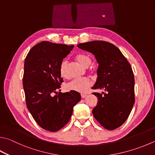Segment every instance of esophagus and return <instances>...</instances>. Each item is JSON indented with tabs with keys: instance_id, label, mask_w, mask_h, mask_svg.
<instances>
[{
	"instance_id": "esophagus-1",
	"label": "esophagus",
	"mask_w": 155,
	"mask_h": 155,
	"mask_svg": "<svg viewBox=\"0 0 155 155\" xmlns=\"http://www.w3.org/2000/svg\"><path fill=\"white\" fill-rule=\"evenodd\" d=\"M86 97H87V95H85V94H81V97H82V98H85Z\"/></svg>"
}]
</instances>
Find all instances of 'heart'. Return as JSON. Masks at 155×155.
Here are the masks:
<instances>
[{
  "instance_id": "b5f03b06",
  "label": "heart",
  "mask_w": 155,
  "mask_h": 155,
  "mask_svg": "<svg viewBox=\"0 0 155 155\" xmlns=\"http://www.w3.org/2000/svg\"><path fill=\"white\" fill-rule=\"evenodd\" d=\"M76 60L81 65L87 67L90 65L91 60L89 55L84 53H79L76 55ZM60 71L61 77L66 78L68 77V63L66 60L62 61L60 64ZM91 82L88 78H75L69 82L66 85V89L68 91H73L79 93H85L91 86Z\"/></svg>"
}]
</instances>
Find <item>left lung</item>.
<instances>
[{"instance_id": "obj_1", "label": "left lung", "mask_w": 155, "mask_h": 155, "mask_svg": "<svg viewBox=\"0 0 155 155\" xmlns=\"http://www.w3.org/2000/svg\"><path fill=\"white\" fill-rule=\"evenodd\" d=\"M77 47L91 53L98 63L97 80L92 89L106 91L93 94L98 100L92 110L95 119L108 130L119 127L135 103V81L130 64L120 51L108 42L90 41Z\"/></svg>"}]
</instances>
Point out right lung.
I'll list each match as a JSON object with an SVG mask.
<instances>
[{"mask_svg": "<svg viewBox=\"0 0 155 155\" xmlns=\"http://www.w3.org/2000/svg\"><path fill=\"white\" fill-rule=\"evenodd\" d=\"M73 47L43 41L34 46L25 59L23 87L27 108L41 127L51 132L67 124L81 98L73 91L52 95L64 81L60 64Z\"/></svg>", "mask_w": 155, "mask_h": 155, "instance_id": "1", "label": "right lung"}]
</instances>
